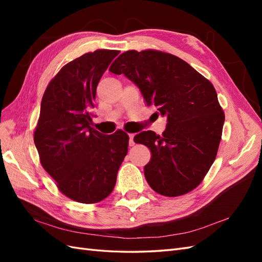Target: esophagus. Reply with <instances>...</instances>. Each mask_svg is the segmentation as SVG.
<instances>
[{
	"label": "esophagus",
	"mask_w": 262,
	"mask_h": 262,
	"mask_svg": "<svg viewBox=\"0 0 262 262\" xmlns=\"http://www.w3.org/2000/svg\"><path fill=\"white\" fill-rule=\"evenodd\" d=\"M129 138H130V140H129V145H130V146H133V145H134V141H133V139H134V133H130V134H129Z\"/></svg>",
	"instance_id": "1"
}]
</instances>
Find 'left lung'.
<instances>
[{
  "label": "left lung",
  "instance_id": "8db88e82",
  "mask_svg": "<svg viewBox=\"0 0 262 262\" xmlns=\"http://www.w3.org/2000/svg\"><path fill=\"white\" fill-rule=\"evenodd\" d=\"M109 71L136 83L145 104L167 117L162 136L144 131L133 139L152 153L144 166L149 187L165 196L192 191L215 161L225 120L212 83L176 55L153 49L125 51Z\"/></svg>",
  "mask_w": 262,
  "mask_h": 262
}]
</instances>
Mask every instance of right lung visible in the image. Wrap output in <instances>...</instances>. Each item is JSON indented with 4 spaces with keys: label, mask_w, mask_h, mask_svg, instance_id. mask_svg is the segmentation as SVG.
Wrapping results in <instances>:
<instances>
[{
    "label": "right lung",
    "mask_w": 262,
    "mask_h": 262,
    "mask_svg": "<svg viewBox=\"0 0 262 262\" xmlns=\"http://www.w3.org/2000/svg\"><path fill=\"white\" fill-rule=\"evenodd\" d=\"M118 54L98 49L67 63L42 96L34 131L39 160L60 192L80 203H97L113 192L128 153L124 131L104 136L91 126L98 82Z\"/></svg>",
    "instance_id": "1"
}]
</instances>
